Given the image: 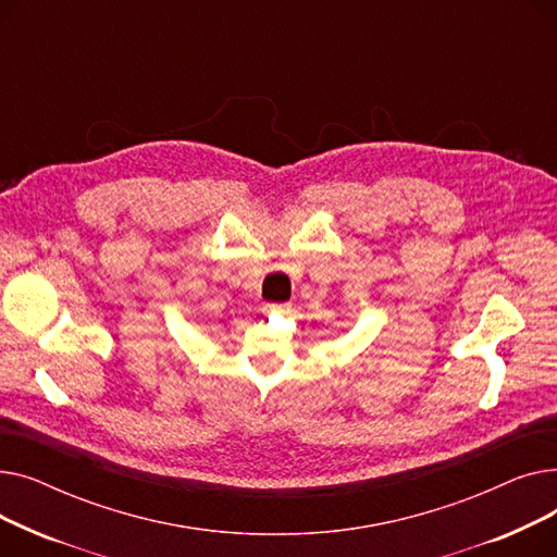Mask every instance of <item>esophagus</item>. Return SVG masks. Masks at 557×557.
Segmentation results:
<instances>
[{
  "label": "esophagus",
  "mask_w": 557,
  "mask_h": 557,
  "mask_svg": "<svg viewBox=\"0 0 557 557\" xmlns=\"http://www.w3.org/2000/svg\"><path fill=\"white\" fill-rule=\"evenodd\" d=\"M284 311H288V305L284 302V305H263V313H284Z\"/></svg>",
  "instance_id": "34e87169"
}]
</instances>
